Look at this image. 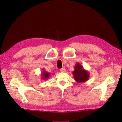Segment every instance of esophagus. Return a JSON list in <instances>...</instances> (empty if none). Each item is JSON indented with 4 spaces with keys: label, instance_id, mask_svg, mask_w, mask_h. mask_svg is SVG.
<instances>
[{
    "label": "esophagus",
    "instance_id": "esophagus-1",
    "mask_svg": "<svg viewBox=\"0 0 122 122\" xmlns=\"http://www.w3.org/2000/svg\"><path fill=\"white\" fill-rule=\"evenodd\" d=\"M66 71V69L64 68H62V69H61L60 70V71L61 72H65Z\"/></svg>",
    "mask_w": 122,
    "mask_h": 122
}]
</instances>
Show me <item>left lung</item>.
<instances>
[{"mask_svg": "<svg viewBox=\"0 0 122 122\" xmlns=\"http://www.w3.org/2000/svg\"><path fill=\"white\" fill-rule=\"evenodd\" d=\"M74 80L77 83H82L87 81L89 79L90 73L85 70L80 63L77 62L74 66V70L72 72Z\"/></svg>", "mask_w": 122, "mask_h": 122, "instance_id": "obj_1", "label": "left lung"}]
</instances>
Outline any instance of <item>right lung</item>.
<instances>
[{
    "instance_id": "1",
    "label": "right lung",
    "mask_w": 122,
    "mask_h": 122,
    "mask_svg": "<svg viewBox=\"0 0 122 122\" xmlns=\"http://www.w3.org/2000/svg\"><path fill=\"white\" fill-rule=\"evenodd\" d=\"M50 73H49L47 71H46L45 70H43V71L41 73V78L42 80H48L50 76Z\"/></svg>"
}]
</instances>
